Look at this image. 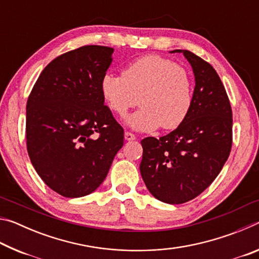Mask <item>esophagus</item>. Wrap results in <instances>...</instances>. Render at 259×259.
<instances>
[{"mask_svg":"<svg viewBox=\"0 0 259 259\" xmlns=\"http://www.w3.org/2000/svg\"><path fill=\"white\" fill-rule=\"evenodd\" d=\"M124 138H125V140H135L136 136L134 134L129 133V131H126V133L124 134Z\"/></svg>","mask_w":259,"mask_h":259,"instance_id":"34e87169","label":"esophagus"}]
</instances>
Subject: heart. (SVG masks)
<instances>
[{
  "label": "heart",
  "mask_w": 259,
  "mask_h": 259,
  "mask_svg": "<svg viewBox=\"0 0 259 259\" xmlns=\"http://www.w3.org/2000/svg\"><path fill=\"white\" fill-rule=\"evenodd\" d=\"M103 97L112 111L125 116L140 107L126 123L139 131L165 130L181 125L193 104V78L185 67L159 55H145L126 65L122 75L107 73L100 83Z\"/></svg>",
  "instance_id": "heart-1"
}]
</instances>
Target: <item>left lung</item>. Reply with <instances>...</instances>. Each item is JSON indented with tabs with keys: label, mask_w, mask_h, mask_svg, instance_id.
<instances>
[{
	"label": "left lung",
	"mask_w": 259,
	"mask_h": 259,
	"mask_svg": "<svg viewBox=\"0 0 259 259\" xmlns=\"http://www.w3.org/2000/svg\"><path fill=\"white\" fill-rule=\"evenodd\" d=\"M195 77L193 104L183 123L159 139L144 138L140 174L151 194L181 204L200 195L218 176L232 147V108L217 72L188 50Z\"/></svg>",
	"instance_id": "1"
}]
</instances>
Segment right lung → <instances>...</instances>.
<instances>
[{"mask_svg": "<svg viewBox=\"0 0 259 259\" xmlns=\"http://www.w3.org/2000/svg\"><path fill=\"white\" fill-rule=\"evenodd\" d=\"M113 48L84 46L43 69L26 106L30 162L52 191L81 198L97 190L123 146V129L105 106L100 83Z\"/></svg>", "mask_w": 259, "mask_h": 259, "instance_id": "obj_1", "label": "right lung"}]
</instances>
